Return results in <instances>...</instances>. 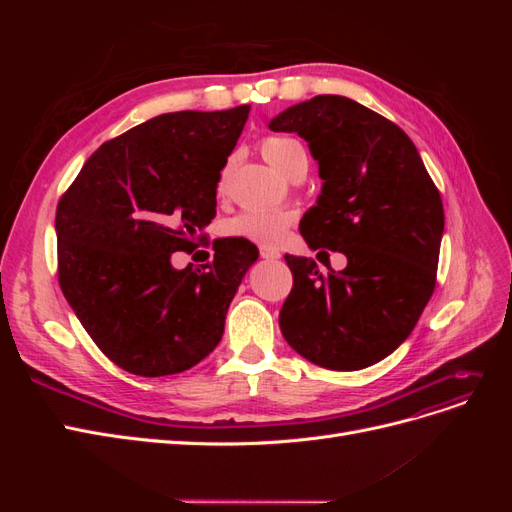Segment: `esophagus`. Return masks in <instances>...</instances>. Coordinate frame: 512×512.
<instances>
[{
  "label": "esophagus",
  "mask_w": 512,
  "mask_h": 512,
  "mask_svg": "<svg viewBox=\"0 0 512 512\" xmlns=\"http://www.w3.org/2000/svg\"><path fill=\"white\" fill-rule=\"evenodd\" d=\"M258 250H260V258H265V260H277V258H280V252H277L275 247H269V245H260Z\"/></svg>",
  "instance_id": "1"
}]
</instances>
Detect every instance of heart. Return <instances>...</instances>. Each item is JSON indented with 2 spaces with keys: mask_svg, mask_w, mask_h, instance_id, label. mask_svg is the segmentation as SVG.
I'll return each instance as SVG.
<instances>
[{
  "mask_svg": "<svg viewBox=\"0 0 512 512\" xmlns=\"http://www.w3.org/2000/svg\"><path fill=\"white\" fill-rule=\"evenodd\" d=\"M260 149L262 156L277 170H282L284 175H288L290 168L299 160H307L305 147L292 136H267ZM224 185L226 173L220 179V192H224ZM292 220L294 213L284 209H245L226 220L222 232L226 237H235L258 245H275L282 241Z\"/></svg>",
  "mask_w": 512,
  "mask_h": 512,
  "instance_id": "1",
  "label": "heart"
}]
</instances>
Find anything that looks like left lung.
Returning a JSON list of instances; mask_svg holds the SVG:
<instances>
[{"mask_svg":"<svg viewBox=\"0 0 512 512\" xmlns=\"http://www.w3.org/2000/svg\"><path fill=\"white\" fill-rule=\"evenodd\" d=\"M305 138L322 192L301 220L320 254L342 252V271L286 254L292 290L280 329L307 361L354 371L382 361L416 327L436 288L442 198L408 134L344 96H316L271 119Z\"/></svg>","mask_w":512,"mask_h":512,"instance_id":"8db88e82","label":"left lung"}]
</instances>
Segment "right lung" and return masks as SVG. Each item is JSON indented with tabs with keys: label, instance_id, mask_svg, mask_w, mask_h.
Here are the masks:
<instances>
[{
	"label": "right lung",
	"instance_id": "right-lung-1",
	"mask_svg": "<svg viewBox=\"0 0 512 512\" xmlns=\"http://www.w3.org/2000/svg\"><path fill=\"white\" fill-rule=\"evenodd\" d=\"M247 115L250 104L153 117L100 145L59 198L61 292L96 346L130 374H179L220 344L258 247L218 239L198 269L177 271L170 258L205 239L220 170Z\"/></svg>",
	"mask_w": 512,
	"mask_h": 512
}]
</instances>
